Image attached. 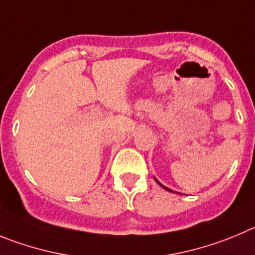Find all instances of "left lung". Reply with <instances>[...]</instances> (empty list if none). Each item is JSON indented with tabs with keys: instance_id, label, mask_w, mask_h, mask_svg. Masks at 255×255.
<instances>
[{
	"instance_id": "obj_1",
	"label": "left lung",
	"mask_w": 255,
	"mask_h": 255,
	"mask_svg": "<svg viewBox=\"0 0 255 255\" xmlns=\"http://www.w3.org/2000/svg\"><path fill=\"white\" fill-rule=\"evenodd\" d=\"M156 181H157V180H156ZM157 184L160 185V186H161V187H163V189H166V190H167V191H171V190H170V189H167V187H165V186H163V185H162V184H160V182H158V181H157ZM171 192H172V191H171Z\"/></svg>"
}]
</instances>
